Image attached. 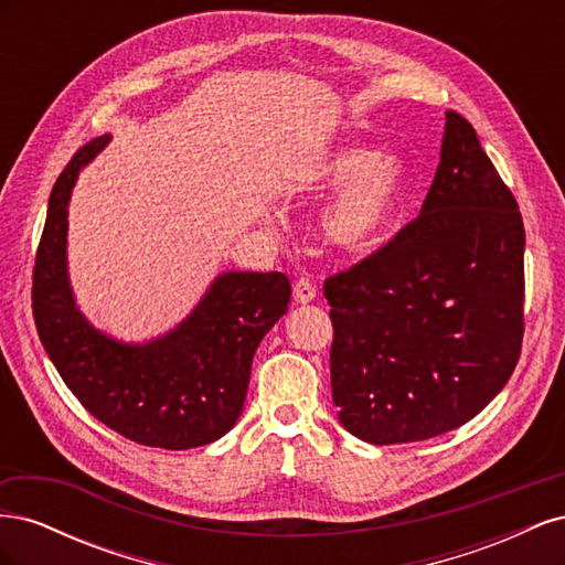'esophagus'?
I'll return each instance as SVG.
<instances>
[{"label":"esophagus","mask_w":565,"mask_h":565,"mask_svg":"<svg viewBox=\"0 0 565 565\" xmlns=\"http://www.w3.org/2000/svg\"><path fill=\"white\" fill-rule=\"evenodd\" d=\"M316 295H318V287L313 285V280H309V278H299V280L295 282V301H299V303H309V301H313V299H316Z\"/></svg>","instance_id":"obj_1"}]
</instances>
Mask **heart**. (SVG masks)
<instances>
[{
	"mask_svg": "<svg viewBox=\"0 0 565 565\" xmlns=\"http://www.w3.org/2000/svg\"><path fill=\"white\" fill-rule=\"evenodd\" d=\"M344 193L324 216V235L339 249L361 252L377 245L396 221L409 191V174L398 160H377L370 148H341L313 169L309 188Z\"/></svg>",
	"mask_w": 565,
	"mask_h": 565,
	"instance_id": "b5f03b06",
	"label": "heart"
}]
</instances>
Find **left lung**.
Masks as SVG:
<instances>
[{"instance_id": "left-lung-1", "label": "left lung", "mask_w": 565, "mask_h": 565, "mask_svg": "<svg viewBox=\"0 0 565 565\" xmlns=\"http://www.w3.org/2000/svg\"><path fill=\"white\" fill-rule=\"evenodd\" d=\"M440 162L417 218L324 280L332 401L374 446L434 438L498 396L523 344L519 204L473 127L446 113Z\"/></svg>"}]
</instances>
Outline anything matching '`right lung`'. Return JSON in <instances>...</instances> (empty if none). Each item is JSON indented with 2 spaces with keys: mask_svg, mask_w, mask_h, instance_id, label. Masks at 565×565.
Listing matches in <instances>:
<instances>
[{
  "mask_svg": "<svg viewBox=\"0 0 565 565\" xmlns=\"http://www.w3.org/2000/svg\"><path fill=\"white\" fill-rule=\"evenodd\" d=\"M110 136L84 143L58 174L32 268V316L65 386L100 424L139 446L188 450L228 434L247 398L252 358L287 311L282 273H224L191 318L146 347L96 332L65 273L67 200L82 164Z\"/></svg>",
  "mask_w": 565,
  "mask_h": 565,
  "instance_id": "obj_1",
  "label": "right lung"
}]
</instances>
